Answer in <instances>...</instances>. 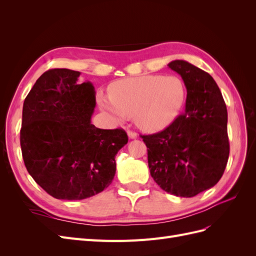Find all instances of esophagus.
<instances>
[{"label":"esophagus","instance_id":"34e87169","mask_svg":"<svg viewBox=\"0 0 256 256\" xmlns=\"http://www.w3.org/2000/svg\"><path fill=\"white\" fill-rule=\"evenodd\" d=\"M127 134H128V136H129V138H138V134H136V131H132V130H128V131H127Z\"/></svg>","mask_w":256,"mask_h":256}]
</instances>
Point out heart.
Segmentation results:
<instances>
[{
    "mask_svg": "<svg viewBox=\"0 0 256 256\" xmlns=\"http://www.w3.org/2000/svg\"><path fill=\"white\" fill-rule=\"evenodd\" d=\"M109 95H98V104L114 120L134 115L138 127L156 132L180 114L186 98L184 82L174 76H141L113 83Z\"/></svg>",
    "mask_w": 256,
    "mask_h": 256,
    "instance_id": "b5f03b06",
    "label": "heart"
}]
</instances>
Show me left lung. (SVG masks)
Masks as SVG:
<instances>
[{
  "instance_id": "8db88e82",
  "label": "left lung",
  "mask_w": 256,
  "mask_h": 256,
  "mask_svg": "<svg viewBox=\"0 0 256 256\" xmlns=\"http://www.w3.org/2000/svg\"><path fill=\"white\" fill-rule=\"evenodd\" d=\"M168 66L187 88L186 110L164 130L141 138L154 180L171 194L192 198L214 187L226 168L228 110L210 74L182 60Z\"/></svg>"
}]
</instances>
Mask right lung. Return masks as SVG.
<instances>
[{"mask_svg":"<svg viewBox=\"0 0 256 256\" xmlns=\"http://www.w3.org/2000/svg\"><path fill=\"white\" fill-rule=\"evenodd\" d=\"M79 76L50 69L23 104V161L33 180L58 200L88 198L109 187L116 154L128 142L124 129H99L90 122L95 90L90 82L78 84Z\"/></svg>","mask_w":256,"mask_h":256,"instance_id":"obj_1","label":"right lung"}]
</instances>
